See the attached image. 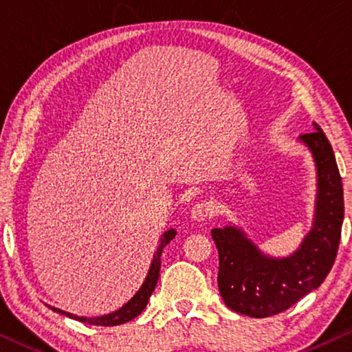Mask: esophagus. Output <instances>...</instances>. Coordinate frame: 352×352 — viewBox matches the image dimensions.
<instances>
[{"instance_id":"34e87169","label":"esophagus","mask_w":352,"mask_h":352,"mask_svg":"<svg viewBox=\"0 0 352 352\" xmlns=\"http://www.w3.org/2000/svg\"><path fill=\"white\" fill-rule=\"evenodd\" d=\"M214 211H216V206L213 201L201 200V201H197V204L192 206L190 216H192V219H195V221H205V219L213 218Z\"/></svg>"}]
</instances>
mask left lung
Listing matches in <instances>:
<instances>
[{"label":"left lung","mask_w":352,"mask_h":352,"mask_svg":"<svg viewBox=\"0 0 352 352\" xmlns=\"http://www.w3.org/2000/svg\"><path fill=\"white\" fill-rule=\"evenodd\" d=\"M317 168V200L312 229L287 258L266 256L242 229L211 230L219 254L218 287L226 306L250 317L287 311L320 287L333 266L344 218L343 182L333 148L320 126L301 134Z\"/></svg>","instance_id":"1"}]
</instances>
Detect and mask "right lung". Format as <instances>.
<instances>
[{
    "label": "right lung",
    "instance_id": "obj_1",
    "mask_svg": "<svg viewBox=\"0 0 352 352\" xmlns=\"http://www.w3.org/2000/svg\"><path fill=\"white\" fill-rule=\"evenodd\" d=\"M175 235H176L175 229L166 230V232L162 235L160 245H158L157 253L153 254V261L151 264V269H148V274H147L146 280H144V283H142V287L139 288V292L136 293V295H134L131 300H129L123 307H120L118 311H113V312H110V314H105V316H100V317H78L75 314H70V312L57 309V307H52V306H50V307L52 311L59 312V314H62V316H67V317H70V319L85 322V324H91V325L113 327V325L126 324V322L133 320L134 317H138L144 311V307L147 306L148 298H151L152 292L155 290L157 280H158V277H160L162 252H163V248H165L166 245L170 243L173 239H175Z\"/></svg>",
    "mask_w": 352,
    "mask_h": 352
}]
</instances>
